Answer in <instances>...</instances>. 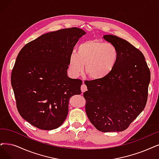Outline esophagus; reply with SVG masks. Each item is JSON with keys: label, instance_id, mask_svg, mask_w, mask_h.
Returning <instances> with one entry per match:
<instances>
[{"label": "esophagus", "instance_id": "1", "mask_svg": "<svg viewBox=\"0 0 159 159\" xmlns=\"http://www.w3.org/2000/svg\"><path fill=\"white\" fill-rule=\"evenodd\" d=\"M81 91L82 93H84L85 91H87V86H86V85L84 84V82L83 85H82L81 87Z\"/></svg>", "mask_w": 159, "mask_h": 159}]
</instances>
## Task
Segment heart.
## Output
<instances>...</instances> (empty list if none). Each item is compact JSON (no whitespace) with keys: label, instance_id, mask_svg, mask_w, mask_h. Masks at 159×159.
Segmentation results:
<instances>
[{"label":"heart","instance_id":"heart-1","mask_svg":"<svg viewBox=\"0 0 159 159\" xmlns=\"http://www.w3.org/2000/svg\"><path fill=\"white\" fill-rule=\"evenodd\" d=\"M119 58L117 48L110 43L88 40L80 43L76 52L69 57L68 70L74 77L84 71L92 79L100 80L109 75Z\"/></svg>","mask_w":159,"mask_h":159}]
</instances>
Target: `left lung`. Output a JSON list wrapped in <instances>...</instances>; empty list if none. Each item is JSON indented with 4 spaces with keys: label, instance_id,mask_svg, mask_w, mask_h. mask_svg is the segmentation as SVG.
<instances>
[{
    "label": "left lung",
    "instance_id": "obj_1",
    "mask_svg": "<svg viewBox=\"0 0 159 159\" xmlns=\"http://www.w3.org/2000/svg\"><path fill=\"white\" fill-rule=\"evenodd\" d=\"M119 58L112 72L100 80L85 81V111L98 130L121 132L129 127L145 108L150 70L143 53L126 40L107 34Z\"/></svg>",
    "mask_w": 159,
    "mask_h": 159
}]
</instances>
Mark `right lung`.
<instances>
[{"mask_svg":"<svg viewBox=\"0 0 159 159\" xmlns=\"http://www.w3.org/2000/svg\"><path fill=\"white\" fill-rule=\"evenodd\" d=\"M86 33L72 27L50 32L19 53L11 84L20 116L42 130L58 128L68 113L69 100L80 94L82 81L68 77L69 57Z\"/></svg>","mask_w":159,"mask_h":159,"instance_id":"obj_1","label":"right lung"}]
</instances>
